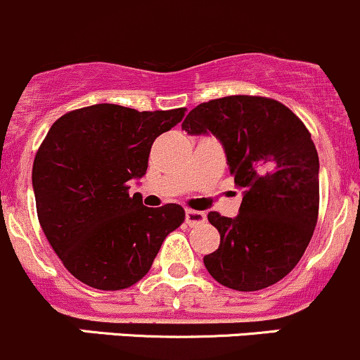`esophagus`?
Wrapping results in <instances>:
<instances>
[{
    "instance_id": "esophagus-1",
    "label": "esophagus",
    "mask_w": 360,
    "mask_h": 360,
    "mask_svg": "<svg viewBox=\"0 0 360 360\" xmlns=\"http://www.w3.org/2000/svg\"><path fill=\"white\" fill-rule=\"evenodd\" d=\"M205 220L206 215L202 212H198V210H187V212H185V224H187V226H199V224H202Z\"/></svg>"
}]
</instances>
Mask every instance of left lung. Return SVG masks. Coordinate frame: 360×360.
<instances>
[{
	"label": "left lung",
	"mask_w": 360,
	"mask_h": 360,
	"mask_svg": "<svg viewBox=\"0 0 360 360\" xmlns=\"http://www.w3.org/2000/svg\"><path fill=\"white\" fill-rule=\"evenodd\" d=\"M181 129L213 134L243 191L234 219L208 213L220 233L219 248L202 259L210 275L241 292L289 275L319 217V154L304 124L275 99L227 96L191 110Z\"/></svg>",
	"instance_id": "1"
}]
</instances>
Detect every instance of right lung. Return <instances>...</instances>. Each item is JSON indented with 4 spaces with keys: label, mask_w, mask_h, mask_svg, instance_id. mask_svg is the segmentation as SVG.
I'll return each instance as SVG.
<instances>
[{
    "label": "right lung",
    "mask_w": 360,
    "mask_h": 360,
    "mask_svg": "<svg viewBox=\"0 0 360 360\" xmlns=\"http://www.w3.org/2000/svg\"><path fill=\"white\" fill-rule=\"evenodd\" d=\"M185 108L138 112L120 105L85 106L52 124L33 162L40 226L64 268L99 290L134 285L162 241L184 222L180 205L143 206L129 180L147 173L159 134Z\"/></svg>",
    "instance_id": "1"
}]
</instances>
